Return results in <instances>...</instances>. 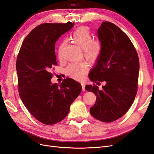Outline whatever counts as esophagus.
Instances as JSON below:
<instances>
[{"mask_svg": "<svg viewBox=\"0 0 154 154\" xmlns=\"http://www.w3.org/2000/svg\"><path fill=\"white\" fill-rule=\"evenodd\" d=\"M82 91H85V85L84 83H82Z\"/></svg>", "mask_w": 154, "mask_h": 154, "instance_id": "esophagus-1", "label": "esophagus"}]
</instances>
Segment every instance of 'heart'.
<instances>
[{"label":"heart","mask_w":154,"mask_h":154,"mask_svg":"<svg viewBox=\"0 0 154 154\" xmlns=\"http://www.w3.org/2000/svg\"><path fill=\"white\" fill-rule=\"evenodd\" d=\"M74 43L80 47L84 57L90 62H94L99 58L102 51V45L98 40H92L89 29L87 27H82L77 29L71 35ZM66 41L60 44L58 50L59 58H62L61 51L66 45ZM66 72L68 76L76 80H82L84 78L88 71L87 65L84 62H73L67 67Z\"/></svg>","instance_id":"obj_1"}]
</instances>
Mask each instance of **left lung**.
Wrapping results in <instances>:
<instances>
[{
	"mask_svg": "<svg viewBox=\"0 0 154 154\" xmlns=\"http://www.w3.org/2000/svg\"><path fill=\"white\" fill-rule=\"evenodd\" d=\"M97 36L102 51L88 76L91 82L97 84L105 82V85L101 90L87 85L85 89L96 96L91 114L102 122L110 123L122 117L133 103L137 90L139 61L132 42L112 23H102Z\"/></svg>",
	"mask_w": 154,
	"mask_h": 154,
	"instance_id": "left-lung-1",
	"label": "left lung"
}]
</instances>
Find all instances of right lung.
<instances>
[{
  "label": "right lung",
  "mask_w": 154,
  "mask_h": 154,
  "mask_svg": "<svg viewBox=\"0 0 154 154\" xmlns=\"http://www.w3.org/2000/svg\"><path fill=\"white\" fill-rule=\"evenodd\" d=\"M74 24L45 23L26 36L18 54L16 69L18 92L31 115L45 125L61 122L82 91L80 83L67 78L61 84L52 83L51 70L57 66L56 42Z\"/></svg>",
  "instance_id": "1"
}]
</instances>
